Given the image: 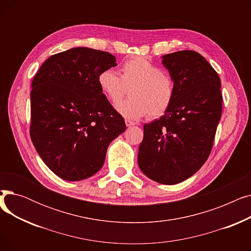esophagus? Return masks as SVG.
<instances>
[{
	"label": "esophagus",
	"instance_id": "1",
	"mask_svg": "<svg viewBox=\"0 0 251 251\" xmlns=\"http://www.w3.org/2000/svg\"><path fill=\"white\" fill-rule=\"evenodd\" d=\"M125 124H126V126H127V127H131V126H133V125H135V123H134L133 121H131V120H128V119H126V120H125Z\"/></svg>",
	"mask_w": 251,
	"mask_h": 251
}]
</instances>
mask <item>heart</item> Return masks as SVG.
Here are the masks:
<instances>
[{
  "mask_svg": "<svg viewBox=\"0 0 251 251\" xmlns=\"http://www.w3.org/2000/svg\"><path fill=\"white\" fill-rule=\"evenodd\" d=\"M98 84L110 100H120L130 89V98L119 101L116 110L128 119L163 116L171 107L175 97L172 77L159 66L142 58H131L121 66V75L113 69L102 70Z\"/></svg>",
  "mask_w": 251,
  "mask_h": 251,
  "instance_id": "1",
  "label": "heart"
}]
</instances>
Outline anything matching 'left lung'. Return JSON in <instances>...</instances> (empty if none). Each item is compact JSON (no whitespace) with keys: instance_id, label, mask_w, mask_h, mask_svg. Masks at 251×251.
<instances>
[{"instance_id":"1","label":"left lung","mask_w":251,"mask_h":251,"mask_svg":"<svg viewBox=\"0 0 251 251\" xmlns=\"http://www.w3.org/2000/svg\"><path fill=\"white\" fill-rule=\"evenodd\" d=\"M175 84L170 109L144 124L138 166L150 179L166 185L180 183L199 171L212 151L222 115L221 80L197 51L163 56Z\"/></svg>"}]
</instances>
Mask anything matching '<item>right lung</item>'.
Here are the masks:
<instances>
[{"mask_svg": "<svg viewBox=\"0 0 251 251\" xmlns=\"http://www.w3.org/2000/svg\"><path fill=\"white\" fill-rule=\"evenodd\" d=\"M117 66L108 51L73 48L52 55L34 76L30 137L57 176L79 181L102 167L109 144L126 130L102 94L99 74Z\"/></svg>", "mask_w": 251, "mask_h": 251, "instance_id": "obj_1", "label": "right lung"}]
</instances>
